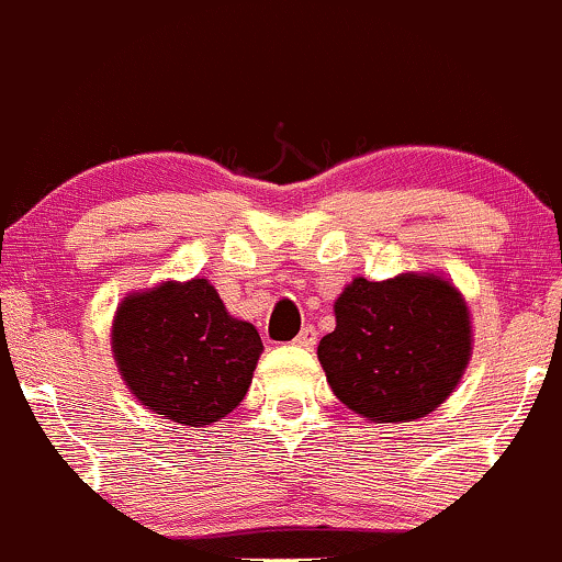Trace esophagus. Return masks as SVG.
<instances>
[{
  "instance_id": "1",
  "label": "esophagus",
  "mask_w": 562,
  "mask_h": 562,
  "mask_svg": "<svg viewBox=\"0 0 562 562\" xmlns=\"http://www.w3.org/2000/svg\"><path fill=\"white\" fill-rule=\"evenodd\" d=\"M317 341V330L313 328V325H304V328L300 330V336L294 338L296 346H302V349H313Z\"/></svg>"
}]
</instances>
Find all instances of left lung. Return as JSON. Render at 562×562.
<instances>
[{"mask_svg": "<svg viewBox=\"0 0 562 562\" xmlns=\"http://www.w3.org/2000/svg\"><path fill=\"white\" fill-rule=\"evenodd\" d=\"M472 351L461 294L438 276L355 279L336 300V330L317 346L325 378L372 422L419 419L459 385Z\"/></svg>", "mask_w": 562, "mask_h": 562, "instance_id": "left-lung-1", "label": "left lung"}]
</instances>
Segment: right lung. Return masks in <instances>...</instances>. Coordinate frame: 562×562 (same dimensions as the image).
<instances>
[{
	"mask_svg": "<svg viewBox=\"0 0 562 562\" xmlns=\"http://www.w3.org/2000/svg\"><path fill=\"white\" fill-rule=\"evenodd\" d=\"M114 359L130 391L156 414L200 427L245 398L262 341L226 313L205 279L166 281L116 310Z\"/></svg>",
	"mask_w": 562,
	"mask_h": 562,
	"instance_id": "1",
	"label": "right lung"
}]
</instances>
